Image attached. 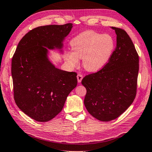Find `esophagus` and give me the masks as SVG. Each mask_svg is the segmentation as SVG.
Instances as JSON below:
<instances>
[{
    "label": "esophagus",
    "instance_id": "obj_1",
    "mask_svg": "<svg viewBox=\"0 0 152 152\" xmlns=\"http://www.w3.org/2000/svg\"><path fill=\"white\" fill-rule=\"evenodd\" d=\"M77 80H78V83H80L81 82V80H83V76L81 74H78L77 75Z\"/></svg>",
    "mask_w": 152,
    "mask_h": 152
}]
</instances>
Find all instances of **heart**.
I'll list each match as a JSON object with an SVG mask.
<instances>
[{
  "mask_svg": "<svg viewBox=\"0 0 152 152\" xmlns=\"http://www.w3.org/2000/svg\"><path fill=\"white\" fill-rule=\"evenodd\" d=\"M72 51L64 55L66 62L71 66L83 59V66L89 72H97L108 63L115 48V41L108 34H102L93 31H86L70 42Z\"/></svg>",
  "mask_w": 152,
  "mask_h": 152,
  "instance_id": "obj_1",
  "label": "heart"
}]
</instances>
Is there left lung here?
<instances>
[{
  "label": "left lung",
  "mask_w": 152,
  "mask_h": 152,
  "mask_svg": "<svg viewBox=\"0 0 152 152\" xmlns=\"http://www.w3.org/2000/svg\"><path fill=\"white\" fill-rule=\"evenodd\" d=\"M116 47L108 63L82 80L86 89L84 105L89 113L102 121L114 120L132 104L137 93L139 56L124 29L111 27Z\"/></svg>",
  "instance_id": "left-lung-1"
}]
</instances>
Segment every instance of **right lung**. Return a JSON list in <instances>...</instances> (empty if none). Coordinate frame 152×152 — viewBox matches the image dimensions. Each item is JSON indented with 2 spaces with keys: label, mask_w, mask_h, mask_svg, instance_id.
<instances>
[{
  "label": "right lung",
  "mask_w": 152,
  "mask_h": 152,
  "mask_svg": "<svg viewBox=\"0 0 152 152\" xmlns=\"http://www.w3.org/2000/svg\"><path fill=\"white\" fill-rule=\"evenodd\" d=\"M72 27L68 23L33 28L20 41L12 58L15 103L37 121L46 122L56 117L77 86V73L56 68L49 61L46 48L61 49Z\"/></svg>",
  "instance_id": "add662e5"
}]
</instances>
